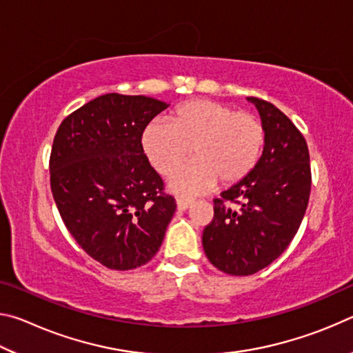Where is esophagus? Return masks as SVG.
Listing matches in <instances>:
<instances>
[{
    "instance_id": "34e87169",
    "label": "esophagus",
    "mask_w": 353,
    "mask_h": 353,
    "mask_svg": "<svg viewBox=\"0 0 353 353\" xmlns=\"http://www.w3.org/2000/svg\"><path fill=\"white\" fill-rule=\"evenodd\" d=\"M176 204H177V210H181V212H183V210H187V208H190V207H191V201H188V199H182V198H179V199L176 201Z\"/></svg>"
}]
</instances>
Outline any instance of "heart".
I'll use <instances>...</instances> for the list:
<instances>
[{
  "label": "heart",
  "mask_w": 353,
  "mask_h": 353,
  "mask_svg": "<svg viewBox=\"0 0 353 353\" xmlns=\"http://www.w3.org/2000/svg\"><path fill=\"white\" fill-rule=\"evenodd\" d=\"M265 129L254 115L235 112L212 99H194L177 107L170 124L152 121L143 130L141 148L152 168L170 176L190 157L194 162L171 179L179 196H196L218 181L234 185L250 174L259 162Z\"/></svg>",
  "instance_id": "1"
}]
</instances>
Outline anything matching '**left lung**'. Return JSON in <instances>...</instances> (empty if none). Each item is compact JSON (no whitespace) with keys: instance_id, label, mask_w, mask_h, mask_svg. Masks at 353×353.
<instances>
[{"instance_id":"left-lung-1","label":"left lung","mask_w":353,"mask_h":353,"mask_svg":"<svg viewBox=\"0 0 353 353\" xmlns=\"http://www.w3.org/2000/svg\"><path fill=\"white\" fill-rule=\"evenodd\" d=\"M260 113L265 146L255 168L214 199L202 246L214 268L250 276L282 255L305 214L312 170L307 141L276 105L248 98Z\"/></svg>"}]
</instances>
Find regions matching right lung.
I'll return each instance as SVG.
<instances>
[{
	"instance_id": "right-lung-1",
	"label": "right lung",
	"mask_w": 353,
	"mask_h": 353,
	"mask_svg": "<svg viewBox=\"0 0 353 353\" xmlns=\"http://www.w3.org/2000/svg\"><path fill=\"white\" fill-rule=\"evenodd\" d=\"M170 104L107 93L63 119L52 143V198L77 244L109 270L146 265L162 246L176 201L141 148Z\"/></svg>"
}]
</instances>
